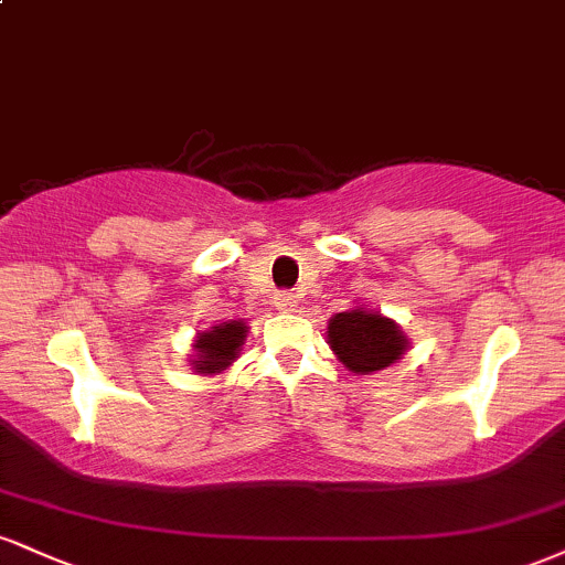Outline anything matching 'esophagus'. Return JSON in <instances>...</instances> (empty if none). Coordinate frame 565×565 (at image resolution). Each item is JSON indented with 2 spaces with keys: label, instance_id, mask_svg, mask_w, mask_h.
<instances>
[{
  "label": "esophagus",
  "instance_id": "obj_1",
  "mask_svg": "<svg viewBox=\"0 0 565 565\" xmlns=\"http://www.w3.org/2000/svg\"><path fill=\"white\" fill-rule=\"evenodd\" d=\"M274 305L281 313H291V310H297V305H300V297H297L295 291H276Z\"/></svg>",
  "mask_w": 565,
  "mask_h": 565
}]
</instances>
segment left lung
Listing matches in <instances>:
<instances>
[{
    "mask_svg": "<svg viewBox=\"0 0 565 565\" xmlns=\"http://www.w3.org/2000/svg\"><path fill=\"white\" fill-rule=\"evenodd\" d=\"M329 345L350 372L372 374L398 361L406 340L391 319L355 308L329 321Z\"/></svg>",
    "mask_w": 565,
    "mask_h": 565,
    "instance_id": "left-lung-1",
    "label": "left lung"
}]
</instances>
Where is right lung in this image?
<instances>
[{"instance_id":"1","label":"right lung","mask_w":565,"mask_h":565,"mask_svg":"<svg viewBox=\"0 0 565 565\" xmlns=\"http://www.w3.org/2000/svg\"><path fill=\"white\" fill-rule=\"evenodd\" d=\"M244 332L246 327L242 321H225L220 323V327H212L210 332L199 334L193 369H199L201 374L223 372V369L238 355V348H242L246 337Z\"/></svg>"}]
</instances>
